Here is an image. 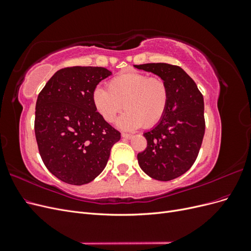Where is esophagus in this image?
<instances>
[{
	"label": "esophagus",
	"mask_w": 251,
	"mask_h": 251,
	"mask_svg": "<svg viewBox=\"0 0 251 251\" xmlns=\"http://www.w3.org/2000/svg\"><path fill=\"white\" fill-rule=\"evenodd\" d=\"M121 137L123 138H126V139H131L133 137V135L131 134H126V133H123L121 134Z\"/></svg>",
	"instance_id": "34e87169"
}]
</instances>
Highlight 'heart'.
I'll list each match as a JSON object with an SVG mask.
<instances>
[{"instance_id":"heart-1","label":"heart","mask_w":251,"mask_h":251,"mask_svg":"<svg viewBox=\"0 0 251 251\" xmlns=\"http://www.w3.org/2000/svg\"><path fill=\"white\" fill-rule=\"evenodd\" d=\"M107 86L108 90L100 87L94 89L93 104L107 123H113L125 105L126 111L117 123L123 130L153 126L168 111L170 90L161 77L127 71L112 77Z\"/></svg>"}]
</instances>
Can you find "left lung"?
Instances as JSON below:
<instances>
[{
	"label": "left lung",
	"mask_w": 251,
	"mask_h": 251,
	"mask_svg": "<svg viewBox=\"0 0 251 251\" xmlns=\"http://www.w3.org/2000/svg\"><path fill=\"white\" fill-rule=\"evenodd\" d=\"M161 77L170 90L164 117L143 136L148 146L137 155L141 170L151 178L170 181L192 168L205 132L203 95L192 77L178 66L164 63L135 65Z\"/></svg>",
	"instance_id": "8db88e82"
}]
</instances>
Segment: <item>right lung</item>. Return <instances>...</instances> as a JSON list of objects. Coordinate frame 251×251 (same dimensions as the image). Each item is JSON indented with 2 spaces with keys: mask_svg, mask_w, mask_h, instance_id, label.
I'll use <instances>...</instances> for the list:
<instances>
[{
  "mask_svg": "<svg viewBox=\"0 0 251 251\" xmlns=\"http://www.w3.org/2000/svg\"><path fill=\"white\" fill-rule=\"evenodd\" d=\"M111 74L102 67L64 68L37 96L34 132L40 155L49 172L68 184L94 180L120 139L92 101L96 86Z\"/></svg>",
  "mask_w": 251,
  "mask_h": 251,
  "instance_id": "right-lung-1",
  "label": "right lung"
}]
</instances>
